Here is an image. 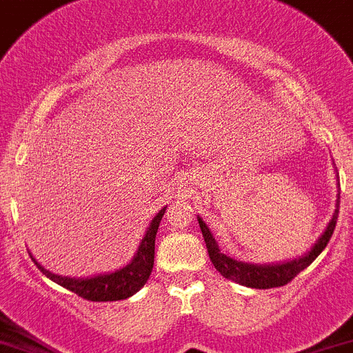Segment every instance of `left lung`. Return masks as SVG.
Listing matches in <instances>:
<instances>
[{
	"instance_id": "8db88e82",
	"label": "left lung",
	"mask_w": 353,
	"mask_h": 353,
	"mask_svg": "<svg viewBox=\"0 0 353 353\" xmlns=\"http://www.w3.org/2000/svg\"><path fill=\"white\" fill-rule=\"evenodd\" d=\"M338 212H340V196L336 200L334 214H332L327 228H325L324 233L319 236V240L314 243V247H312L310 251L306 252L305 256H299V258L292 259V261L279 263V265H251V263L236 261V259L230 258L225 252L219 251L216 239L212 236L210 230L207 228L205 223H203L200 217H196V219H199L200 230H202L203 240H205L209 258L217 272L221 273L225 279H228V281L242 284L245 285V288L270 289L285 285L288 282H291L299 272H303L306 266H310L312 263L315 261V258L324 251L327 242L331 240L332 232H334L336 226V219H338Z\"/></svg>"
}]
</instances>
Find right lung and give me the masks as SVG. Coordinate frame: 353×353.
Masks as SVG:
<instances>
[{
  "mask_svg": "<svg viewBox=\"0 0 353 353\" xmlns=\"http://www.w3.org/2000/svg\"><path fill=\"white\" fill-rule=\"evenodd\" d=\"M165 209L167 207H163L151 219L150 228H148L144 239L141 240L139 249L134 254L132 261L113 273L95 275L90 276V279H71V276L55 275V273L43 268L32 256L31 259L38 266V270H41L50 281L62 285L68 291L74 292V294L81 296L83 299H88V301H118V299H127L132 294H136L146 284L148 279H150L154 263V236H157L158 226H160L161 217L165 214Z\"/></svg>",
  "mask_w": 353,
  "mask_h": 353,
  "instance_id": "obj_1",
  "label": "right lung"
}]
</instances>
